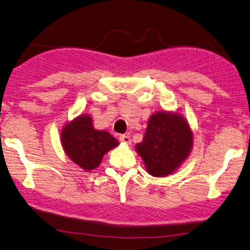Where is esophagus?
Instances as JSON below:
<instances>
[{
    "mask_svg": "<svg viewBox=\"0 0 250 250\" xmlns=\"http://www.w3.org/2000/svg\"><path fill=\"white\" fill-rule=\"evenodd\" d=\"M120 141L122 143H124V144H127V145H129L130 143H132V140H130V136H128V135H121Z\"/></svg>",
    "mask_w": 250,
    "mask_h": 250,
    "instance_id": "34e87169",
    "label": "esophagus"
}]
</instances>
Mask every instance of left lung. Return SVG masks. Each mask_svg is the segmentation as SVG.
I'll return each instance as SVG.
<instances>
[{"label": "left lung", "instance_id": "obj_1", "mask_svg": "<svg viewBox=\"0 0 250 250\" xmlns=\"http://www.w3.org/2000/svg\"><path fill=\"white\" fill-rule=\"evenodd\" d=\"M194 136L181 113L161 110L150 115L143 141L135 145L147 173L154 177L173 174L189 156Z\"/></svg>", "mask_w": 250, "mask_h": 250}]
</instances>
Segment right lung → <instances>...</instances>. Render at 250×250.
Here are the masks:
<instances>
[{"label": "right lung", "mask_w": 250, "mask_h": 250, "mask_svg": "<svg viewBox=\"0 0 250 250\" xmlns=\"http://www.w3.org/2000/svg\"><path fill=\"white\" fill-rule=\"evenodd\" d=\"M61 143L68 158L87 171L97 168L104 155L120 144L108 132L94 128L92 117L87 114L64 125Z\"/></svg>", "instance_id": "1"}]
</instances>
